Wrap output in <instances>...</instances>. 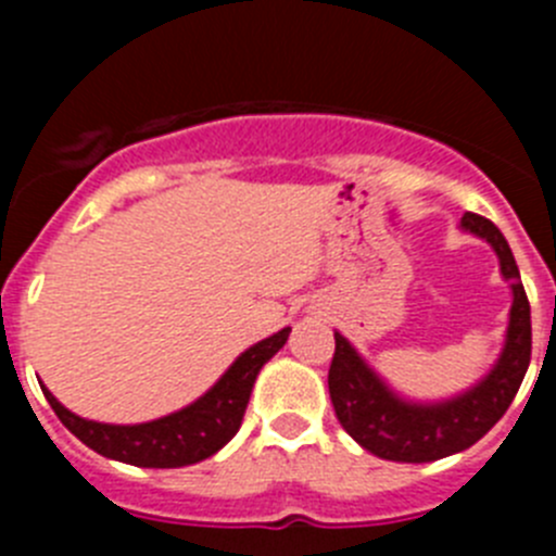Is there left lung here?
<instances>
[{"instance_id": "8db88e82", "label": "left lung", "mask_w": 556, "mask_h": 556, "mask_svg": "<svg viewBox=\"0 0 556 556\" xmlns=\"http://www.w3.org/2000/svg\"><path fill=\"white\" fill-rule=\"evenodd\" d=\"M462 228L484 239L495 250L501 275L513 287L507 339L498 362L479 384L448 401L415 404L392 392L384 378L358 356L356 348L339 331L333 333L337 348L328 370V392L337 420L362 448L381 459L434 462L470 448L504 417L529 370L532 314L513 250L504 233L479 214L465 211Z\"/></svg>"}]
</instances>
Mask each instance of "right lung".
<instances>
[{"label":"right lung","mask_w":556,"mask_h":556,"mask_svg":"<svg viewBox=\"0 0 556 556\" xmlns=\"http://www.w3.org/2000/svg\"><path fill=\"white\" fill-rule=\"evenodd\" d=\"M289 331L292 328H281L273 337L255 342L253 348H248L242 356L236 358L233 365L225 370V376L203 397L184 406L180 412L150 420V424L113 426L86 420V417L68 412L47 387H41V390L49 406L61 417V424L97 454L127 462L136 468H184V465L208 459L225 443L233 440V434L242 426L255 376L275 353L287 345Z\"/></svg>","instance_id":"obj_1"}]
</instances>
